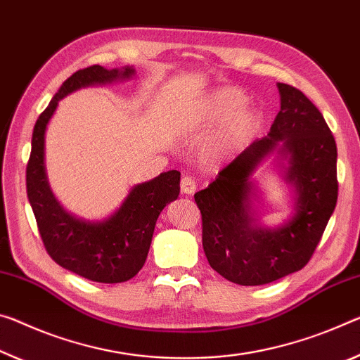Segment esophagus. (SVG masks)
<instances>
[{
	"label": "esophagus",
	"mask_w": 360,
	"mask_h": 360,
	"mask_svg": "<svg viewBox=\"0 0 360 360\" xmlns=\"http://www.w3.org/2000/svg\"><path fill=\"white\" fill-rule=\"evenodd\" d=\"M195 191H197V182L193 181L191 176H184V178L181 179V192L186 193V195H192Z\"/></svg>",
	"instance_id": "34e87169"
}]
</instances>
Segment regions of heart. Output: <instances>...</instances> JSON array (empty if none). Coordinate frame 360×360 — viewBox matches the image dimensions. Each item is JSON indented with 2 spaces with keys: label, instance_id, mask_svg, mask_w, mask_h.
<instances>
[{
  "label": "heart",
  "instance_id": "1",
  "mask_svg": "<svg viewBox=\"0 0 360 360\" xmlns=\"http://www.w3.org/2000/svg\"><path fill=\"white\" fill-rule=\"evenodd\" d=\"M248 104V96L242 89L224 86L213 89L187 113L186 127L193 131H211L224 124V128L210 146L213 162L229 158L258 129L261 117Z\"/></svg>",
  "mask_w": 360,
  "mask_h": 360
}]
</instances>
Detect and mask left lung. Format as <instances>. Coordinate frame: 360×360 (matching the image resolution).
Listing matches in <instances>:
<instances>
[{"mask_svg": "<svg viewBox=\"0 0 360 360\" xmlns=\"http://www.w3.org/2000/svg\"><path fill=\"white\" fill-rule=\"evenodd\" d=\"M281 112L266 138L255 141L211 184L197 192L203 252L233 283L264 285L307 264L338 200L336 142L322 113L290 84L277 83ZM287 159L284 179L295 189V214L285 225L261 226L251 205V174L271 155Z\"/></svg>", "mask_w": 360, "mask_h": 360, "instance_id": "left-lung-1", "label": "left lung"}]
</instances>
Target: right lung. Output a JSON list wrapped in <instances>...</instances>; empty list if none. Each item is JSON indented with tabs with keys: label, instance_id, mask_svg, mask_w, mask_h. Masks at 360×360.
I'll use <instances>...</instances> for the list:
<instances>
[{
	"label": "right lung",
	"instance_id": "1",
	"mask_svg": "<svg viewBox=\"0 0 360 360\" xmlns=\"http://www.w3.org/2000/svg\"><path fill=\"white\" fill-rule=\"evenodd\" d=\"M133 77V67L107 70L101 65L68 77L37 120L27 165L28 202L48 255L64 269L101 283L127 282L142 269L160 213L179 195L181 173L171 169L134 186L122 207L107 219L84 221L67 213L51 191L44 167V134L57 104L67 94Z\"/></svg>",
	"mask_w": 360,
	"mask_h": 360
}]
</instances>
